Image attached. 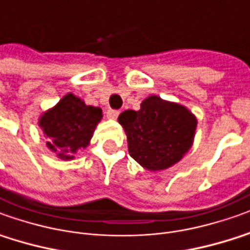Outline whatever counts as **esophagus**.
<instances>
[{
	"mask_svg": "<svg viewBox=\"0 0 250 250\" xmlns=\"http://www.w3.org/2000/svg\"><path fill=\"white\" fill-rule=\"evenodd\" d=\"M120 114V111L118 110H114V108H108L107 111H106V115H107V118H111V120H115L117 117Z\"/></svg>",
	"mask_w": 250,
	"mask_h": 250,
	"instance_id": "1",
	"label": "esophagus"
}]
</instances>
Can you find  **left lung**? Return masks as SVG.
Returning <instances> with one entry per match:
<instances>
[{
    "label": "left lung",
    "instance_id": "left-lung-1",
    "mask_svg": "<svg viewBox=\"0 0 250 250\" xmlns=\"http://www.w3.org/2000/svg\"><path fill=\"white\" fill-rule=\"evenodd\" d=\"M118 121L126 132L130 156L151 171L180 161L192 146L197 125L187 107L154 95L143 101L140 110L122 111Z\"/></svg>",
    "mask_w": 250,
    "mask_h": 250
}]
</instances>
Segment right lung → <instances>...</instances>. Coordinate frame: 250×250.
I'll list each match as a JSON object with an SVG mask.
<instances>
[{"label":"right lung","mask_w":250,"mask_h":250,"mask_svg":"<svg viewBox=\"0 0 250 250\" xmlns=\"http://www.w3.org/2000/svg\"><path fill=\"white\" fill-rule=\"evenodd\" d=\"M102 110L87 106L73 94L65 95L39 120V126L47 137V147L61 159H72L77 149L88 146Z\"/></svg>","instance_id":"obj_1"}]
</instances>
